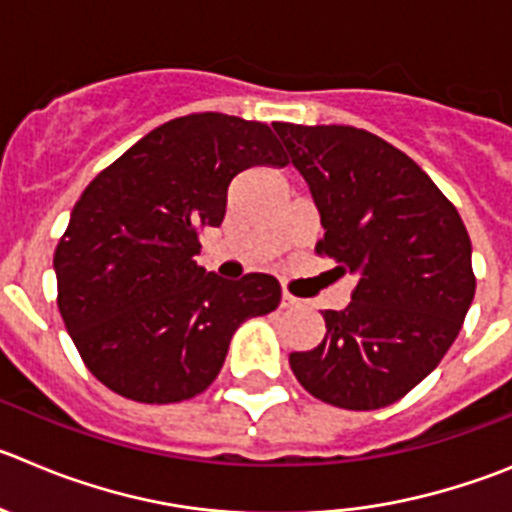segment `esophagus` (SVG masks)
<instances>
[{"label": "esophagus", "mask_w": 512, "mask_h": 512, "mask_svg": "<svg viewBox=\"0 0 512 512\" xmlns=\"http://www.w3.org/2000/svg\"><path fill=\"white\" fill-rule=\"evenodd\" d=\"M281 307H284V309L299 307V299L294 297V294H289L287 289H284V292H281Z\"/></svg>", "instance_id": "esophagus-1"}]
</instances>
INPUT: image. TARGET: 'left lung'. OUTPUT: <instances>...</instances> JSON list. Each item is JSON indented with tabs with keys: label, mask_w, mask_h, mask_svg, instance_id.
<instances>
[{
	"label": "left lung",
	"mask_w": 512,
	"mask_h": 512,
	"mask_svg": "<svg viewBox=\"0 0 512 512\" xmlns=\"http://www.w3.org/2000/svg\"><path fill=\"white\" fill-rule=\"evenodd\" d=\"M307 180L325 238L317 256L355 274L325 337L289 355L297 381L350 411L391 406L419 386L459 335L475 297L472 243L457 208L411 157L355 126L276 121Z\"/></svg>",
	"instance_id": "8db88e82"
}]
</instances>
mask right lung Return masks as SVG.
<instances>
[{
  "label": "right lung",
  "instance_id": "obj_1",
  "mask_svg": "<svg viewBox=\"0 0 512 512\" xmlns=\"http://www.w3.org/2000/svg\"><path fill=\"white\" fill-rule=\"evenodd\" d=\"M287 167L271 129L190 114L98 172L55 248L58 309L86 368L139 403H177L218 378L233 332L279 307L269 274L223 281L195 256L248 167Z\"/></svg>",
  "mask_w": 512,
  "mask_h": 512
}]
</instances>
